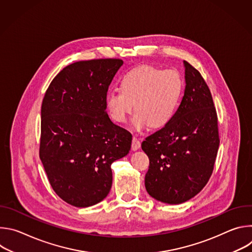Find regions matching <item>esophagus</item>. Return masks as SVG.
<instances>
[{
	"instance_id": "esophagus-1",
	"label": "esophagus",
	"mask_w": 252,
	"mask_h": 252,
	"mask_svg": "<svg viewBox=\"0 0 252 252\" xmlns=\"http://www.w3.org/2000/svg\"><path fill=\"white\" fill-rule=\"evenodd\" d=\"M140 148V141L138 138L136 137H132V141H131V150L132 151H137Z\"/></svg>"
}]
</instances>
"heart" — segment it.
Segmentation results:
<instances>
[{"label": "heart", "instance_id": "obj_1", "mask_svg": "<svg viewBox=\"0 0 252 252\" xmlns=\"http://www.w3.org/2000/svg\"><path fill=\"white\" fill-rule=\"evenodd\" d=\"M121 92H109L104 105L110 118L125 123L133 110L131 124L136 129L151 125L165 126L174 116L184 91V80L176 69H160L142 64L126 73L120 84Z\"/></svg>", "mask_w": 252, "mask_h": 252}]
</instances>
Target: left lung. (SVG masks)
I'll return each mask as SVG.
<instances>
[{
  "mask_svg": "<svg viewBox=\"0 0 252 252\" xmlns=\"http://www.w3.org/2000/svg\"><path fill=\"white\" fill-rule=\"evenodd\" d=\"M186 89L172 119L141 143L150 158L145 185L155 199L179 204L207 184L217 158L218 115L199 71L187 61Z\"/></svg>",
  "mask_w": 252,
  "mask_h": 252,
  "instance_id": "obj_1",
  "label": "left lung"
}]
</instances>
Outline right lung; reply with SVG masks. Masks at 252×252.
I'll return each mask as SVG.
<instances>
[{"instance_id": "obj_1", "label": "right lung", "mask_w": 252, "mask_h": 252, "mask_svg": "<svg viewBox=\"0 0 252 252\" xmlns=\"http://www.w3.org/2000/svg\"><path fill=\"white\" fill-rule=\"evenodd\" d=\"M123 63L99 59L68 64L44 96L40 158L53 189L70 205L88 207L105 198L112 163L130 150L131 133L110 120L104 105Z\"/></svg>"}]
</instances>
